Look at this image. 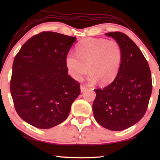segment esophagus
Instances as JSON below:
<instances>
[{"instance_id": "1", "label": "esophagus", "mask_w": 160, "mask_h": 160, "mask_svg": "<svg viewBox=\"0 0 160 160\" xmlns=\"http://www.w3.org/2000/svg\"><path fill=\"white\" fill-rule=\"evenodd\" d=\"M88 88H89V87H88L87 86L84 85V84H82V85L80 86V91H81V93L84 92V91H85L88 89Z\"/></svg>"}]
</instances>
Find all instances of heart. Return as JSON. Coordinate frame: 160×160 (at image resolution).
<instances>
[{
  "label": "heart",
  "mask_w": 160,
  "mask_h": 160,
  "mask_svg": "<svg viewBox=\"0 0 160 160\" xmlns=\"http://www.w3.org/2000/svg\"><path fill=\"white\" fill-rule=\"evenodd\" d=\"M76 53H69L65 59L68 73L73 79L80 80L88 69L91 82L108 84L116 77L122 60L121 46L116 40L86 38L78 45Z\"/></svg>",
  "instance_id": "heart-1"
}]
</instances>
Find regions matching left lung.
Masks as SVG:
<instances>
[{"label": "left lung", "instance_id": "8db88e82", "mask_svg": "<svg viewBox=\"0 0 160 160\" xmlns=\"http://www.w3.org/2000/svg\"><path fill=\"white\" fill-rule=\"evenodd\" d=\"M121 46L122 63L115 80L102 89H94L96 120L111 131H122L144 117L152 93L151 73L141 50L125 33H105Z\"/></svg>", "mask_w": 160, "mask_h": 160}]
</instances>
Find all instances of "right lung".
Segmentation results:
<instances>
[{
  "mask_svg": "<svg viewBox=\"0 0 160 160\" xmlns=\"http://www.w3.org/2000/svg\"><path fill=\"white\" fill-rule=\"evenodd\" d=\"M76 37L53 32L32 36L13 62L10 91L15 109L24 121L38 128L62 123L80 94L65 59Z\"/></svg>",
  "mask_w": 160,
  "mask_h": 160,
  "instance_id": "1",
  "label": "right lung"
}]
</instances>
